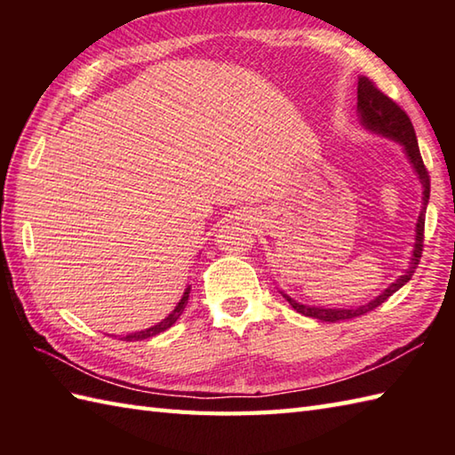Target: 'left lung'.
I'll list each match as a JSON object with an SVG mask.
<instances>
[{"instance_id":"8db88e82","label":"left lung","mask_w":455,"mask_h":455,"mask_svg":"<svg viewBox=\"0 0 455 455\" xmlns=\"http://www.w3.org/2000/svg\"><path fill=\"white\" fill-rule=\"evenodd\" d=\"M357 113H360V123L367 131L381 134V137H387L391 140H397L403 144L404 152L412 164L414 172L422 183V211L417 220V228H414V248H412V258H411V266L407 272H404L397 282L391 283L381 295H377L373 301L365 303L362 307L355 308H323V307H308L297 303L295 299L289 297L287 293L282 291V295L287 299L289 305H291L297 313H301L305 316H313L318 318L323 323H338V321H347V318H355L362 316L365 313L373 311L375 307H379L381 303L387 301V299L399 291V289L409 282L412 277L414 269L419 267L420 256H422V243H424V219H427V205L430 199V176L428 170L424 166L422 156H420V148L417 142V134H414V127L409 119V115L404 113L397 103H395L389 95H385L377 85L362 76L357 80Z\"/></svg>"}]
</instances>
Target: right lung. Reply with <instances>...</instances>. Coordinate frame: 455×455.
I'll list each match as a JSON object with an SVG mask.
<instances>
[{
    "label": "right lung",
    "mask_w": 455,
    "mask_h": 455,
    "mask_svg": "<svg viewBox=\"0 0 455 455\" xmlns=\"http://www.w3.org/2000/svg\"><path fill=\"white\" fill-rule=\"evenodd\" d=\"M189 291H191V287L188 285V289H186V293H183V297L180 299V303L176 305V308H173V311L164 318L162 323H158V324H154V326H150V328H147V331H140V332H134V334H127V336H123L121 340H127V342H134V340H147V338H152V336H156V334H160V332H164V331H168V328L178 321V318L181 316V313H183V308H186V305H188V299H189Z\"/></svg>",
    "instance_id": "obj_1"
}]
</instances>
